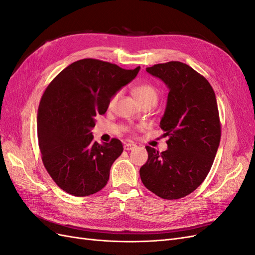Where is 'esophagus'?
<instances>
[{"label":"esophagus","instance_id":"1","mask_svg":"<svg viewBox=\"0 0 255 255\" xmlns=\"http://www.w3.org/2000/svg\"><path fill=\"white\" fill-rule=\"evenodd\" d=\"M123 148H125V150H127V151L134 150V149L136 148V144H135V143H132V142L125 143V145H123Z\"/></svg>","mask_w":255,"mask_h":255}]
</instances>
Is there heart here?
Wrapping results in <instances>:
<instances>
[{"instance_id": "1", "label": "heart", "mask_w": 255, "mask_h": 255, "mask_svg": "<svg viewBox=\"0 0 255 255\" xmlns=\"http://www.w3.org/2000/svg\"><path fill=\"white\" fill-rule=\"evenodd\" d=\"M133 94L136 98V100L139 104L142 103H153L155 104L157 102V91L155 89V87L152 86L151 84H141L139 86H136L133 90ZM120 96V92H117L115 94L114 97L111 99L110 101V106H114L117 102V100Z\"/></svg>"}]
</instances>
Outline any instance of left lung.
Here are the masks:
<instances>
[{"instance_id":"left-lung-1","label":"left lung","mask_w":255,"mask_h":255,"mask_svg":"<svg viewBox=\"0 0 255 255\" xmlns=\"http://www.w3.org/2000/svg\"><path fill=\"white\" fill-rule=\"evenodd\" d=\"M145 70L169 89L159 123L169 139L168 149L161 153L145 146L149 156L140 168V177L156 196L180 199L201 185L214 163L221 136L217 101L204 76L181 61Z\"/></svg>"}]
</instances>
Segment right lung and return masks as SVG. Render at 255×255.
<instances>
[{
	"label": "right lung",
	"mask_w": 255,
	"mask_h": 255,
	"mask_svg": "<svg viewBox=\"0 0 255 255\" xmlns=\"http://www.w3.org/2000/svg\"><path fill=\"white\" fill-rule=\"evenodd\" d=\"M140 70L106 61L81 59L69 65L45 89L38 107L37 134L43 165L58 186L75 197L101 190L123 151L119 139L94 141L96 117L115 94Z\"/></svg>",
	"instance_id": "1"
}]
</instances>
